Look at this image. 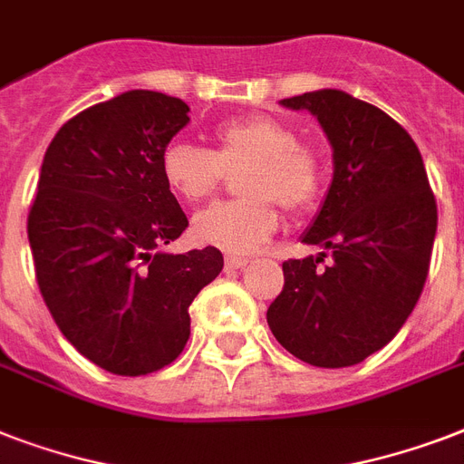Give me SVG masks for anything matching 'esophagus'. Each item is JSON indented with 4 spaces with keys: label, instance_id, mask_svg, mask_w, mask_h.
<instances>
[{
    "label": "esophagus",
    "instance_id": "esophagus-1",
    "mask_svg": "<svg viewBox=\"0 0 464 464\" xmlns=\"http://www.w3.org/2000/svg\"><path fill=\"white\" fill-rule=\"evenodd\" d=\"M247 257H238V255H228L226 257V269H243L247 265Z\"/></svg>",
    "mask_w": 464,
    "mask_h": 464
}]
</instances>
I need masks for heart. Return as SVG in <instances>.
Returning <instances> with one entry per match:
<instances>
[{"label":"heart","instance_id":"obj_1","mask_svg":"<svg viewBox=\"0 0 464 464\" xmlns=\"http://www.w3.org/2000/svg\"><path fill=\"white\" fill-rule=\"evenodd\" d=\"M214 151L192 141H170L160 154V173L175 195L199 202L224 182L226 170H238L243 199L217 202L192 218L202 246L224 253H253L279 228L276 202L304 211L323 192L324 170L317 151L301 144L289 125L269 115L226 120L214 130Z\"/></svg>","mask_w":464,"mask_h":464}]
</instances>
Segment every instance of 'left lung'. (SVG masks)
Wrapping results in <instances>:
<instances>
[{
	"mask_svg": "<svg viewBox=\"0 0 464 464\" xmlns=\"http://www.w3.org/2000/svg\"><path fill=\"white\" fill-rule=\"evenodd\" d=\"M282 105L315 115L332 144L334 175L304 236L323 253L284 262L269 330L310 366H353L395 337L421 296L436 197L414 140L381 108L337 89ZM324 256L333 262L320 268Z\"/></svg>",
	"mask_w": 464,
	"mask_h": 464,
	"instance_id": "1",
	"label": "left lung"
}]
</instances>
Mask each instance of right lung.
<instances>
[{
	"label": "right lung",
	"mask_w": 464,
	"mask_h": 464,
	"mask_svg": "<svg viewBox=\"0 0 464 464\" xmlns=\"http://www.w3.org/2000/svg\"><path fill=\"white\" fill-rule=\"evenodd\" d=\"M188 112L180 98L127 91L64 122L40 168L28 211L38 289L76 352L115 375L173 363L189 304L224 267L217 247L159 253L188 228L160 173Z\"/></svg>",
	"instance_id": "right-lung-1"
}]
</instances>
